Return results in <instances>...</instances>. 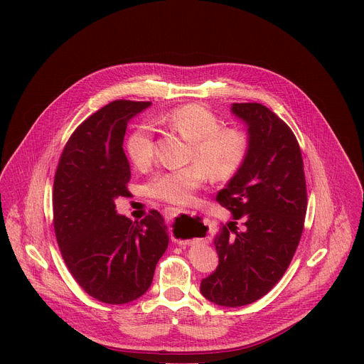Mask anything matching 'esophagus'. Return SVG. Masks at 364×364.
I'll return each mask as SVG.
<instances>
[{"mask_svg": "<svg viewBox=\"0 0 364 364\" xmlns=\"http://www.w3.org/2000/svg\"><path fill=\"white\" fill-rule=\"evenodd\" d=\"M181 212H183V210L178 209V207H170L168 215H170V218H173V216H176V215H178V213H181ZM183 245H186V243H183Z\"/></svg>", "mask_w": 364, "mask_h": 364, "instance_id": "34e87169", "label": "esophagus"}]
</instances>
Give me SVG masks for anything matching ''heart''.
Listing matches in <instances>:
<instances>
[{
    "label": "heart",
    "instance_id": "heart-1",
    "mask_svg": "<svg viewBox=\"0 0 364 364\" xmlns=\"http://www.w3.org/2000/svg\"><path fill=\"white\" fill-rule=\"evenodd\" d=\"M190 142L193 163L173 170H164L149 180L146 191L151 197L168 203H184L205 181L207 176L220 181L235 176L243 166L249 141L237 128H222L219 117L198 103L180 105L157 118ZM127 152L132 164L145 168L155 152L154 132L142 124L128 136Z\"/></svg>",
    "mask_w": 364,
    "mask_h": 364
}]
</instances>
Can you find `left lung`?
Listing matches in <instances>:
<instances>
[{
    "label": "left lung",
    "mask_w": 364,
    "mask_h": 364,
    "mask_svg": "<svg viewBox=\"0 0 364 364\" xmlns=\"http://www.w3.org/2000/svg\"><path fill=\"white\" fill-rule=\"evenodd\" d=\"M247 125L246 160L218 201L233 213L215 239L219 267L201 294L222 306L267 295L284 277L298 247L306 213V184L292 129L261 103H233Z\"/></svg>",
    "instance_id": "obj_1"
}]
</instances>
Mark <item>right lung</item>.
<instances>
[{
  "label": "right lung",
  "mask_w": 364,
  "mask_h": 364,
  "mask_svg": "<svg viewBox=\"0 0 364 364\" xmlns=\"http://www.w3.org/2000/svg\"><path fill=\"white\" fill-rule=\"evenodd\" d=\"M151 102L114 100L70 135L53 184V226L63 261L79 287L105 304L146 292L168 246L157 210L139 222L117 215L131 178L122 144L129 119Z\"/></svg>",
  "instance_id": "1"
}]
</instances>
